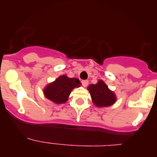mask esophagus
Masks as SVG:
<instances>
[{
  "label": "esophagus",
  "mask_w": 157,
  "mask_h": 157,
  "mask_svg": "<svg viewBox=\"0 0 157 157\" xmlns=\"http://www.w3.org/2000/svg\"><path fill=\"white\" fill-rule=\"evenodd\" d=\"M89 84V81L88 80H82V85L84 86V87H86Z\"/></svg>",
  "instance_id": "1"
}]
</instances>
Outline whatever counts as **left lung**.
I'll return each instance as SVG.
<instances>
[{
    "label": "left lung",
    "mask_w": 157,
    "mask_h": 157,
    "mask_svg": "<svg viewBox=\"0 0 157 157\" xmlns=\"http://www.w3.org/2000/svg\"><path fill=\"white\" fill-rule=\"evenodd\" d=\"M94 103L98 107H106L114 103L116 96L110 91L105 82L99 80L97 84L90 85L88 88Z\"/></svg>",
    "instance_id": "1"
}]
</instances>
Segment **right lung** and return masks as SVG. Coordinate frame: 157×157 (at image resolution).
<instances>
[{
    "instance_id": "1",
    "label": "right lung",
    "mask_w": 157,
    "mask_h": 157,
    "mask_svg": "<svg viewBox=\"0 0 157 157\" xmlns=\"http://www.w3.org/2000/svg\"><path fill=\"white\" fill-rule=\"evenodd\" d=\"M80 82L77 78H69L66 75L59 77L55 82L48 85L44 89V94L48 100L55 103H64L71 90L75 87H80Z\"/></svg>"
}]
</instances>
